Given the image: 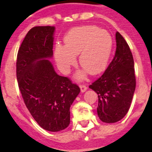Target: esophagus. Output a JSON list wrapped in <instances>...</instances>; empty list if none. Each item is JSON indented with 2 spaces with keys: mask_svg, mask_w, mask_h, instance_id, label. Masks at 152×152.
<instances>
[{
  "mask_svg": "<svg viewBox=\"0 0 152 152\" xmlns=\"http://www.w3.org/2000/svg\"><path fill=\"white\" fill-rule=\"evenodd\" d=\"M80 88L81 92H85L87 89H88V88L85 85H80Z\"/></svg>",
  "mask_w": 152,
  "mask_h": 152,
  "instance_id": "34e87169",
  "label": "esophagus"
}]
</instances>
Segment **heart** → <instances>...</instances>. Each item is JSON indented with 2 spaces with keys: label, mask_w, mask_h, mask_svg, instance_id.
Listing matches in <instances>:
<instances>
[{
  "label": "heart",
  "mask_w": 152,
  "mask_h": 152,
  "mask_svg": "<svg viewBox=\"0 0 152 152\" xmlns=\"http://www.w3.org/2000/svg\"><path fill=\"white\" fill-rule=\"evenodd\" d=\"M64 46H55L54 57L61 70L69 71L76 61L84 69L78 72L76 78L81 80L88 72L92 75L101 73L108 64L113 50V39L107 31L93 25L74 27L64 39Z\"/></svg>",
  "instance_id": "b5f03b06"
}]
</instances>
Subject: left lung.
I'll list each match as a JSON object with an SVG mask.
<instances>
[{"instance_id":"left-lung-1","label":"left lung","mask_w":152,"mask_h":152,"mask_svg":"<svg viewBox=\"0 0 152 152\" xmlns=\"http://www.w3.org/2000/svg\"><path fill=\"white\" fill-rule=\"evenodd\" d=\"M116 43L112 61L105 72L89 86L97 93L98 116L106 123H115L126 115L136 88L132 52L119 32H116Z\"/></svg>"}]
</instances>
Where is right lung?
Returning a JSON list of instances; mask_svg holds the SVG:
<instances>
[{
    "label": "right lung",
    "instance_id": "1",
    "mask_svg": "<svg viewBox=\"0 0 152 152\" xmlns=\"http://www.w3.org/2000/svg\"><path fill=\"white\" fill-rule=\"evenodd\" d=\"M55 27L30 30L18 51L16 77L24 103L42 129L58 132L70 123V106L80 89L55 72L53 57Z\"/></svg>",
    "mask_w": 152,
    "mask_h": 152
}]
</instances>
